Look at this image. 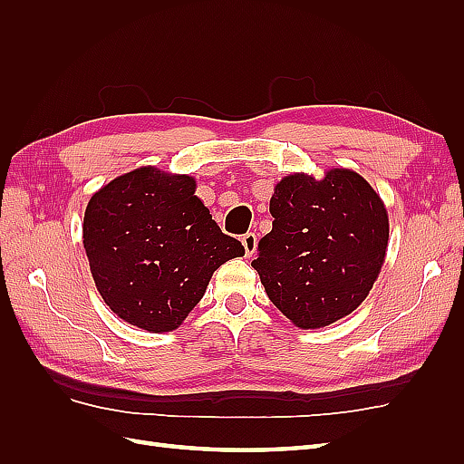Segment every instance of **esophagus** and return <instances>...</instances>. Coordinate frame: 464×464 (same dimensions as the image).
I'll return each instance as SVG.
<instances>
[{
    "label": "esophagus",
    "mask_w": 464,
    "mask_h": 464,
    "mask_svg": "<svg viewBox=\"0 0 464 464\" xmlns=\"http://www.w3.org/2000/svg\"><path fill=\"white\" fill-rule=\"evenodd\" d=\"M242 244H244V249H246V256L251 257L256 254L257 249V236L254 232H247L242 236Z\"/></svg>",
    "instance_id": "1"
}]
</instances>
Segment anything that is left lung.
<instances>
[{
	"mask_svg": "<svg viewBox=\"0 0 464 464\" xmlns=\"http://www.w3.org/2000/svg\"><path fill=\"white\" fill-rule=\"evenodd\" d=\"M269 210L273 230L251 263L269 300L300 329L353 314L385 261L389 217L382 198L360 174L333 168L323 179H280Z\"/></svg>",
	"mask_w": 464,
	"mask_h": 464,
	"instance_id": "1",
	"label": "left lung"
}]
</instances>
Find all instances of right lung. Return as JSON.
Segmentation results:
<instances>
[{
	"instance_id": "add662e5",
	"label": "right lung",
	"mask_w": 464,
	"mask_h": 464,
	"mask_svg": "<svg viewBox=\"0 0 464 464\" xmlns=\"http://www.w3.org/2000/svg\"><path fill=\"white\" fill-rule=\"evenodd\" d=\"M82 244L110 310L152 333L178 329L218 266L246 254L208 215L191 176L152 166L111 179L92 195Z\"/></svg>"
}]
</instances>
